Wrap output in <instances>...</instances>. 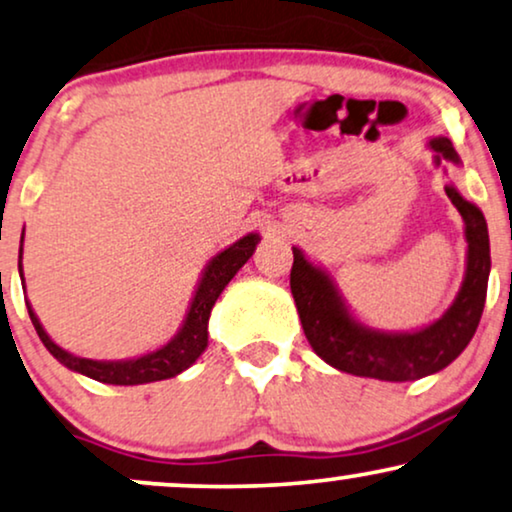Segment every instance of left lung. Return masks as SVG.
I'll return each instance as SVG.
<instances>
[{
  "label": "left lung",
  "instance_id": "1",
  "mask_svg": "<svg viewBox=\"0 0 512 512\" xmlns=\"http://www.w3.org/2000/svg\"><path fill=\"white\" fill-rule=\"evenodd\" d=\"M433 162L461 164L449 138H430ZM466 225V275L454 303L440 320L416 331H381L357 320L338 291L336 282L320 265L310 263L294 247L291 265V294L305 338L324 362L353 376L378 378V381H416L437 374L459 357L480 324L487 282L491 270L489 232L480 207L468 202L454 185H444Z\"/></svg>",
  "mask_w": 512,
  "mask_h": 512
}]
</instances>
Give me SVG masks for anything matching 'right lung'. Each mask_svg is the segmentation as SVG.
I'll return each instance as SVG.
<instances>
[{"label": "right lung", "instance_id": "obj_1", "mask_svg": "<svg viewBox=\"0 0 512 512\" xmlns=\"http://www.w3.org/2000/svg\"><path fill=\"white\" fill-rule=\"evenodd\" d=\"M25 232V228H23ZM261 242V237L256 232H249L230 244L228 249H223L221 254H216L204 268L202 277H199L195 296H192L188 313H185V320L181 329L176 331V336L171 338L169 343H164L162 348L152 350V353H145L141 357H131V360H89V357H77L63 350L61 345L51 341V336L46 334L42 322L37 320L35 310L28 303L30 320L35 324L39 338L46 345V350L56 357L63 367L70 371H77V374H84L94 381L110 383V386H141V383H152V381H164V378L178 376L192 364L197 362V357L207 350L209 343V317L211 308H214L216 298L221 296V291L228 287V282L237 275V270L242 268L244 263L254 256L256 244ZM23 237H21V249H18V272L23 277ZM25 284V280H23Z\"/></svg>", "mask_w": 512, "mask_h": 512}]
</instances>
